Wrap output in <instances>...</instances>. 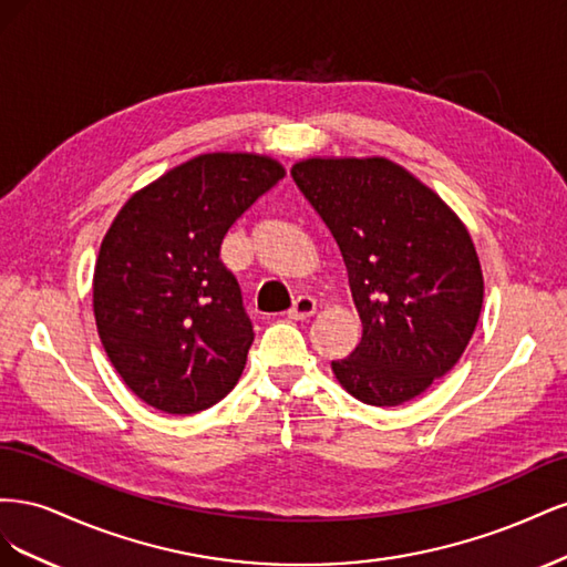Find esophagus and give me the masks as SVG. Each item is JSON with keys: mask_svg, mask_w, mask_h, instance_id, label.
<instances>
[{"mask_svg": "<svg viewBox=\"0 0 567 567\" xmlns=\"http://www.w3.org/2000/svg\"><path fill=\"white\" fill-rule=\"evenodd\" d=\"M315 312H317V302L310 296H300L298 300H293V307L288 310V317L296 321H305L315 317Z\"/></svg>", "mask_w": 567, "mask_h": 567, "instance_id": "1", "label": "esophagus"}]
</instances>
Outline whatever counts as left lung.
<instances>
[{
	"label": "left lung",
	"instance_id": "left-lung-1",
	"mask_svg": "<svg viewBox=\"0 0 567 567\" xmlns=\"http://www.w3.org/2000/svg\"><path fill=\"white\" fill-rule=\"evenodd\" d=\"M348 267L362 340L331 362L371 406L419 398L466 350L485 298L473 238L431 186L383 156H312L290 167Z\"/></svg>",
	"mask_w": 567,
	"mask_h": 567
}]
</instances>
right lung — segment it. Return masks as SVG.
I'll use <instances>...</instances> for the list:
<instances>
[{"label": "right lung", "mask_w": 567, "mask_h": 567, "mask_svg": "<svg viewBox=\"0 0 567 567\" xmlns=\"http://www.w3.org/2000/svg\"><path fill=\"white\" fill-rule=\"evenodd\" d=\"M284 177L262 153H200L134 192L111 221L92 281L96 331L148 406L198 414L241 379L252 326L219 246Z\"/></svg>", "instance_id": "1"}]
</instances>
